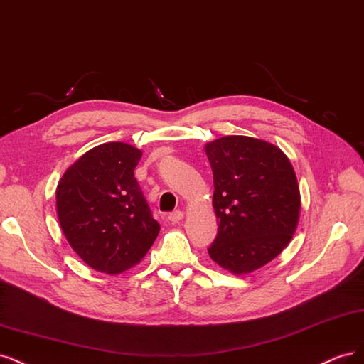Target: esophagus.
<instances>
[{
  "label": "esophagus",
  "instance_id": "1",
  "mask_svg": "<svg viewBox=\"0 0 364 364\" xmlns=\"http://www.w3.org/2000/svg\"><path fill=\"white\" fill-rule=\"evenodd\" d=\"M183 218H184V213L181 212V210H175V212L169 213V216H168V219L172 222V224H177V222H180Z\"/></svg>",
  "mask_w": 364,
  "mask_h": 364
}]
</instances>
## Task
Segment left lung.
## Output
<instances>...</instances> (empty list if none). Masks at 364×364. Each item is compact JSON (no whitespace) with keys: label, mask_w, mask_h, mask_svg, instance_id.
I'll return each instance as SVG.
<instances>
[{"label":"left lung","mask_w":364,"mask_h":364,"mask_svg":"<svg viewBox=\"0 0 364 364\" xmlns=\"http://www.w3.org/2000/svg\"><path fill=\"white\" fill-rule=\"evenodd\" d=\"M204 149L219 225L208 255L234 275L251 274L272 262L295 234L301 212L295 169L278 146L255 137L224 136Z\"/></svg>","instance_id":"8db88e82"}]
</instances>
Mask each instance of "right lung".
Segmentation results:
<instances>
[{"label": "right lung", "mask_w": 364, "mask_h": 364, "mask_svg": "<svg viewBox=\"0 0 364 364\" xmlns=\"http://www.w3.org/2000/svg\"><path fill=\"white\" fill-rule=\"evenodd\" d=\"M142 151L109 142L85 152L57 184L58 224L87 266L116 275L133 267L159 236L134 169Z\"/></svg>", "instance_id": "right-lung-1"}]
</instances>
